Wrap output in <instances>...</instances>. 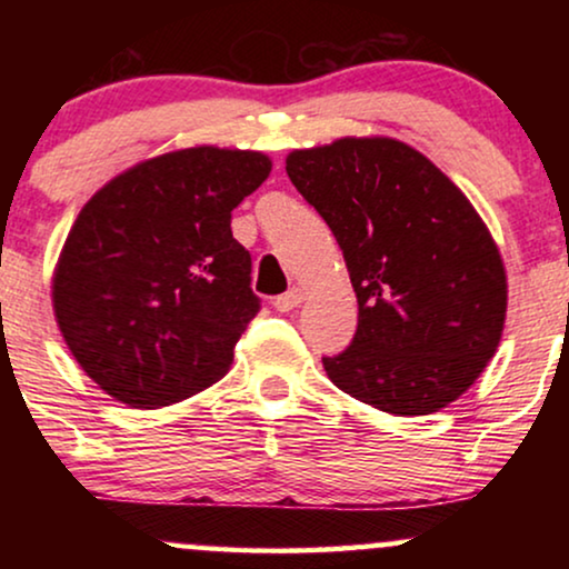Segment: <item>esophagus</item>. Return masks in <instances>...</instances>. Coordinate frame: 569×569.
Wrapping results in <instances>:
<instances>
[{
	"label": "esophagus",
	"instance_id": "1",
	"mask_svg": "<svg viewBox=\"0 0 569 569\" xmlns=\"http://www.w3.org/2000/svg\"><path fill=\"white\" fill-rule=\"evenodd\" d=\"M302 299H305L302 289H291V291L280 293V297L272 299V307H276L278 312H289V310H293V307L302 305Z\"/></svg>",
	"mask_w": 569,
	"mask_h": 569
}]
</instances>
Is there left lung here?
<instances>
[{
  "label": "left lung",
  "mask_w": 569,
  "mask_h": 569,
  "mask_svg": "<svg viewBox=\"0 0 569 569\" xmlns=\"http://www.w3.org/2000/svg\"><path fill=\"white\" fill-rule=\"evenodd\" d=\"M297 192L345 253L358 329L323 369L390 415H430L471 388L498 350L506 270L466 194L417 149L339 139L286 160Z\"/></svg>",
  "instance_id": "8db88e82"
}]
</instances>
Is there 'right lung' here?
<instances>
[{"instance_id": "add662e5", "label": "right lung", "mask_w": 569, "mask_h": 569, "mask_svg": "<svg viewBox=\"0 0 569 569\" xmlns=\"http://www.w3.org/2000/svg\"><path fill=\"white\" fill-rule=\"evenodd\" d=\"M270 168L259 152L181 149L117 176L82 208L58 259L53 307L98 388L158 409L227 375L262 310L230 221Z\"/></svg>"}]
</instances>
